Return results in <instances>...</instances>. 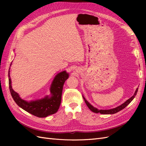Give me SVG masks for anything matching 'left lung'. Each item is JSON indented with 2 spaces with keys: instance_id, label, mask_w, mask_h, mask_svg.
Instances as JSON below:
<instances>
[{
  "instance_id": "8db88e82",
  "label": "left lung",
  "mask_w": 146,
  "mask_h": 146,
  "mask_svg": "<svg viewBox=\"0 0 146 146\" xmlns=\"http://www.w3.org/2000/svg\"><path fill=\"white\" fill-rule=\"evenodd\" d=\"M138 88H137L134 95L131 97V98H130L129 99H128L125 102L123 103V104H122L121 105L119 106V107L115 108H113V109H111V110H98L97 109L94 107H92V106L91 105H90L89 104V102H88V101L85 99V98L84 97H83L84 100H85V103L86 104V105L88 106V107L89 108V109L91 110V111H92V112L94 113H100V114H114V113H116L117 112H119V111H121V110H123V108H125L127 106L129 105L131 102L133 100V99L135 98V96L137 94V92H138Z\"/></svg>"
}]
</instances>
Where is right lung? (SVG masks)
Here are the masks:
<instances>
[{"mask_svg":"<svg viewBox=\"0 0 146 146\" xmlns=\"http://www.w3.org/2000/svg\"><path fill=\"white\" fill-rule=\"evenodd\" d=\"M68 77L69 75L66 71H63L57 74L51 85L50 92L52 96L50 98L47 96L41 100L28 102L22 99L18 94L12 89L10 70L8 71L9 88L13 100L21 108L38 117H45L58 111L61 104L64 83Z\"/></svg>","mask_w":146,"mask_h":146,"instance_id":"add662e5","label":"right lung"}]
</instances>
